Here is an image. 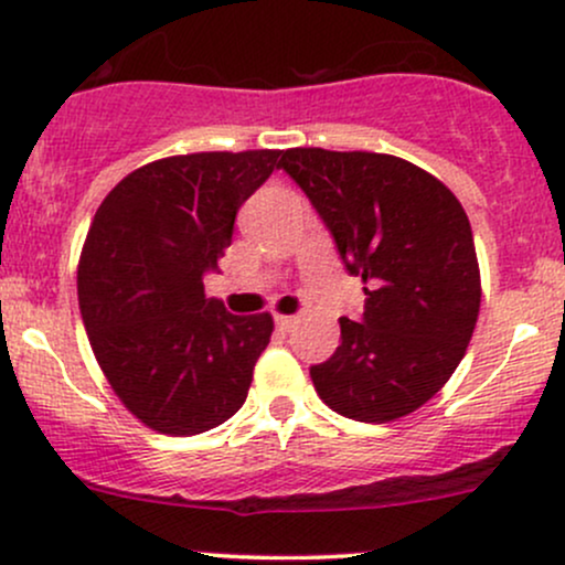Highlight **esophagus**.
I'll list each match as a JSON object with an SVG mask.
<instances>
[{"mask_svg": "<svg viewBox=\"0 0 565 565\" xmlns=\"http://www.w3.org/2000/svg\"><path fill=\"white\" fill-rule=\"evenodd\" d=\"M295 316H276V327L281 329V332H289L291 327H295Z\"/></svg>", "mask_w": 565, "mask_h": 565, "instance_id": "obj_1", "label": "esophagus"}]
</instances>
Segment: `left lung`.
<instances>
[{
	"mask_svg": "<svg viewBox=\"0 0 565 565\" xmlns=\"http://www.w3.org/2000/svg\"><path fill=\"white\" fill-rule=\"evenodd\" d=\"M281 170L316 206L348 274L366 284L361 321L340 319V348L310 366L316 393L359 423L417 412L459 366L481 308L462 204L387 153L289 148Z\"/></svg>",
	"mask_w": 565,
	"mask_h": 565,
	"instance_id": "8db88e82",
	"label": "left lung"
}]
</instances>
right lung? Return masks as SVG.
Returning <instances> with one entry per match:
<instances>
[{
	"label": "right lung",
	"instance_id": "right-lung-1",
	"mask_svg": "<svg viewBox=\"0 0 565 565\" xmlns=\"http://www.w3.org/2000/svg\"><path fill=\"white\" fill-rule=\"evenodd\" d=\"M284 151H206L129 172L97 206L79 257V308L108 385L142 425L196 436L242 408L270 313L204 297L238 206Z\"/></svg>",
	"mask_w": 565,
	"mask_h": 565
}]
</instances>
